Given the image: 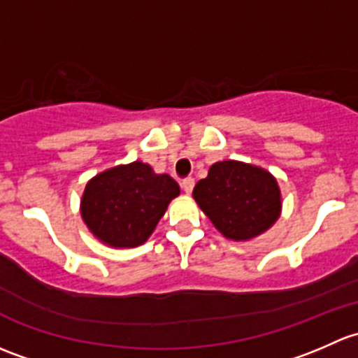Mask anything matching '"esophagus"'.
<instances>
[{
  "label": "esophagus",
  "instance_id": "1",
  "mask_svg": "<svg viewBox=\"0 0 358 358\" xmlns=\"http://www.w3.org/2000/svg\"><path fill=\"white\" fill-rule=\"evenodd\" d=\"M180 187L184 189V193L191 194V191H193V187H194V179L193 178L182 179V180H180Z\"/></svg>",
  "mask_w": 358,
  "mask_h": 358
}]
</instances>
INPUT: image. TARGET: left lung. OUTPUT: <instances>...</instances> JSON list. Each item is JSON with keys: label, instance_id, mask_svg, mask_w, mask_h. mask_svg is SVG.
<instances>
[{"label": "left lung", "instance_id": "8db88e82", "mask_svg": "<svg viewBox=\"0 0 358 358\" xmlns=\"http://www.w3.org/2000/svg\"><path fill=\"white\" fill-rule=\"evenodd\" d=\"M193 198L227 239L260 236L281 215V191L271 172L236 160L217 162L198 180Z\"/></svg>", "mask_w": 358, "mask_h": 358}]
</instances>
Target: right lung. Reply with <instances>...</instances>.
I'll return each mask as SVG.
<instances>
[{"label": "right lung", "mask_w": 358, "mask_h": 358, "mask_svg": "<svg viewBox=\"0 0 358 358\" xmlns=\"http://www.w3.org/2000/svg\"><path fill=\"white\" fill-rule=\"evenodd\" d=\"M179 193L171 176L155 174L148 164L132 162L108 169L86 184L80 215L101 243L134 248L152 236Z\"/></svg>", "instance_id": "right-lung-1"}]
</instances>
